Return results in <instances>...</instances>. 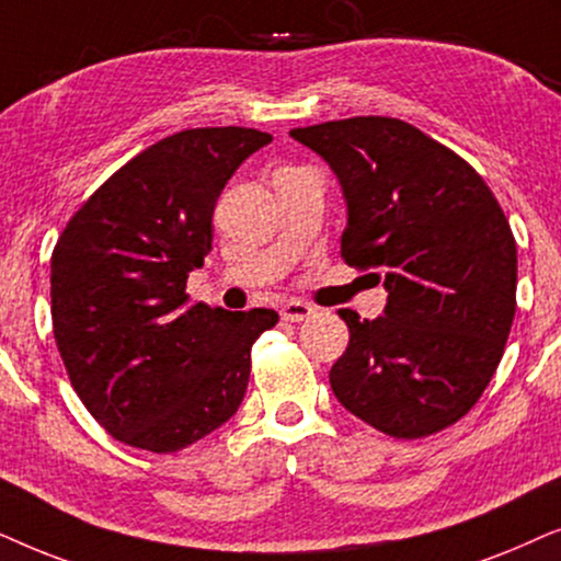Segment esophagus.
I'll return each instance as SVG.
<instances>
[{
    "mask_svg": "<svg viewBox=\"0 0 561 561\" xmlns=\"http://www.w3.org/2000/svg\"><path fill=\"white\" fill-rule=\"evenodd\" d=\"M312 312H316V308H312V305L302 302V300H289V302L282 305L279 316L285 318V320H289V323H300V320H308Z\"/></svg>",
    "mask_w": 561,
    "mask_h": 561,
    "instance_id": "esophagus-1",
    "label": "esophagus"
}]
</instances>
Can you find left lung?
<instances>
[{"mask_svg": "<svg viewBox=\"0 0 561 561\" xmlns=\"http://www.w3.org/2000/svg\"><path fill=\"white\" fill-rule=\"evenodd\" d=\"M346 199L341 256L379 268L385 316L339 310L348 348L333 394L394 438L457 423L495 375L515 316L518 253L495 194L449 148L394 117L295 128Z\"/></svg>", "mask_w": 561, "mask_h": 561, "instance_id": "left-lung-1", "label": "left lung"}]
</instances>
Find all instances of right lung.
<instances>
[{
  "label": "right lung",
  "instance_id": "1",
  "mask_svg": "<svg viewBox=\"0 0 561 561\" xmlns=\"http://www.w3.org/2000/svg\"><path fill=\"white\" fill-rule=\"evenodd\" d=\"M272 144L253 128H194L148 146L69 220L50 256V316L73 390L117 442L184 449L241 405L251 346L274 310L190 305L236 169Z\"/></svg>",
  "mask_w": 561,
  "mask_h": 561
}]
</instances>
